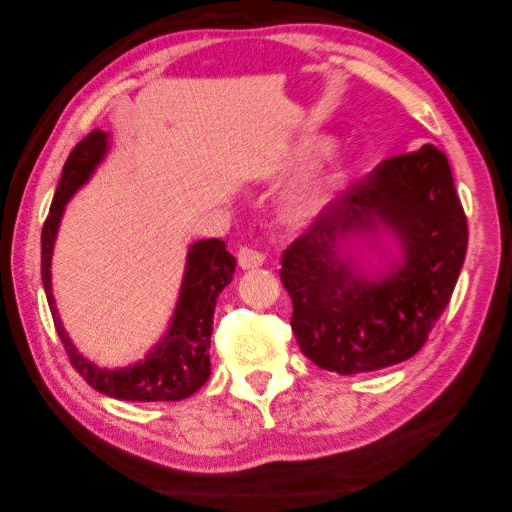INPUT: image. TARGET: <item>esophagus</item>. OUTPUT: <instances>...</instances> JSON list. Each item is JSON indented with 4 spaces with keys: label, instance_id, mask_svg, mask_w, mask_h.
<instances>
[{
    "label": "esophagus",
    "instance_id": "1",
    "mask_svg": "<svg viewBox=\"0 0 512 512\" xmlns=\"http://www.w3.org/2000/svg\"><path fill=\"white\" fill-rule=\"evenodd\" d=\"M263 261H265V256L258 249L242 247L238 251V265L242 267V270H254V267H261Z\"/></svg>",
    "mask_w": 512,
    "mask_h": 512
}]
</instances>
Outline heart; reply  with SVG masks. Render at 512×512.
<instances>
[{
	"label": "heart",
	"mask_w": 512,
	"mask_h": 512,
	"mask_svg": "<svg viewBox=\"0 0 512 512\" xmlns=\"http://www.w3.org/2000/svg\"><path fill=\"white\" fill-rule=\"evenodd\" d=\"M333 147L329 136H308L301 138L295 145H290L279 156V161L272 167L274 179H290L306 172ZM351 177V165L342 156L331 158L329 163L315 170L311 177H306L299 186L292 188L281 201V220L292 229H304L313 224L317 217L326 213V208L333 204L338 192L347 186Z\"/></svg>",
	"instance_id": "heart-1"
}]
</instances>
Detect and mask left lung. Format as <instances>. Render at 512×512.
<instances>
[{
    "mask_svg": "<svg viewBox=\"0 0 512 512\" xmlns=\"http://www.w3.org/2000/svg\"><path fill=\"white\" fill-rule=\"evenodd\" d=\"M465 251L447 156L424 145L383 161L283 254L281 283L304 356L347 376L415 356L449 304Z\"/></svg>",
    "mask_w": 512,
    "mask_h": 512,
    "instance_id": "obj_1",
    "label": "left lung"
}]
</instances>
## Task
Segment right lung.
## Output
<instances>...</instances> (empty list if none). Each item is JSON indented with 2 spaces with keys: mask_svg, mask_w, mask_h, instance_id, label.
Wrapping results in <instances>:
<instances>
[{
  "mask_svg": "<svg viewBox=\"0 0 512 512\" xmlns=\"http://www.w3.org/2000/svg\"><path fill=\"white\" fill-rule=\"evenodd\" d=\"M108 147H111V136L102 129H95L72 149L63 165L61 181H58L43 236H40L43 242L40 274H43L49 311H52L56 333L70 356V363L102 395L124 401H181L195 395L211 376L208 347H211L215 301L236 272V258L226 251L222 240L208 238L190 245L170 326L145 358L127 367L108 370L83 356L67 335L52 295V254L65 206L74 192L90 181L97 165L106 158Z\"/></svg>",
  "mask_w": 512,
  "mask_h": 512,
  "instance_id": "right-lung-1",
  "label": "right lung"
}]
</instances>
